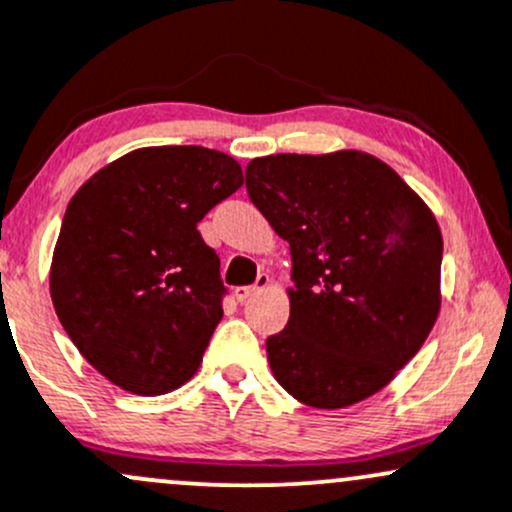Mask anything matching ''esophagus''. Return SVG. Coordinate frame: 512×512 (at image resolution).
Masks as SVG:
<instances>
[{
  "label": "esophagus",
  "mask_w": 512,
  "mask_h": 512,
  "mask_svg": "<svg viewBox=\"0 0 512 512\" xmlns=\"http://www.w3.org/2000/svg\"><path fill=\"white\" fill-rule=\"evenodd\" d=\"M269 284V274H257V282L255 284H250V286H238V289H235V299H238L240 303L243 301H247V299H252V296L255 294H260L262 289H265V286Z\"/></svg>",
  "instance_id": "34e87169"
}]
</instances>
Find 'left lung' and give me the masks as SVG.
<instances>
[{"label": "left lung", "instance_id": "1", "mask_svg": "<svg viewBox=\"0 0 512 512\" xmlns=\"http://www.w3.org/2000/svg\"><path fill=\"white\" fill-rule=\"evenodd\" d=\"M247 196L291 247V316L267 338L274 379L313 408L384 389L440 311L442 235L420 196L376 157L269 155Z\"/></svg>", "mask_w": 512, "mask_h": 512}]
</instances>
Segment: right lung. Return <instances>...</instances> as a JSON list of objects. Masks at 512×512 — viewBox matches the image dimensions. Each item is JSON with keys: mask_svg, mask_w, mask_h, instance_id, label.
<instances>
[{"mask_svg": "<svg viewBox=\"0 0 512 512\" xmlns=\"http://www.w3.org/2000/svg\"><path fill=\"white\" fill-rule=\"evenodd\" d=\"M240 187L226 153L162 145L106 165L67 204L50 296L82 357L116 386L157 396L199 369L228 289L196 223Z\"/></svg>", "mask_w": 512, "mask_h": 512, "instance_id": "obj_1", "label": "right lung"}]
</instances>
